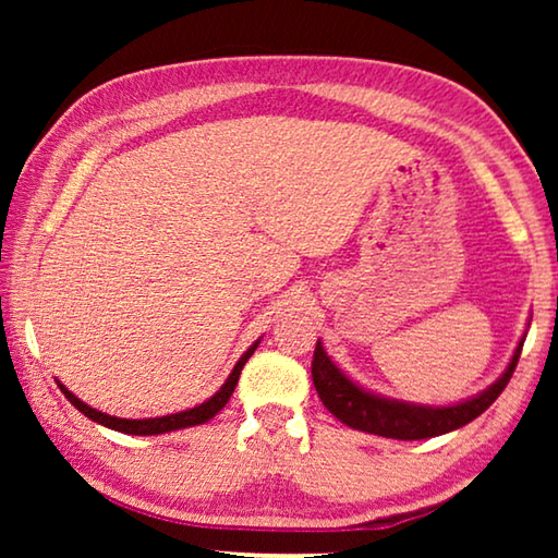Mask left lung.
Returning <instances> with one entry per match:
<instances>
[{"mask_svg":"<svg viewBox=\"0 0 558 558\" xmlns=\"http://www.w3.org/2000/svg\"><path fill=\"white\" fill-rule=\"evenodd\" d=\"M524 339L519 342L517 352L509 362L507 372L475 399L456 405H442V409H430V405H415L403 401H389L381 396H374L369 391L359 389L354 381H349L347 376L337 369L332 359L325 354L323 344L315 347L313 356V381L315 389L323 399L325 409L347 423L349 428L374 433V436L396 438V440H421L450 433L456 428H462L465 423L475 421L480 413H485L489 405L497 401V396L505 391V386L512 379L517 369L519 354H522Z\"/></svg>","mask_w":558,"mask_h":558,"instance_id":"8db88e82","label":"left lung"}]
</instances>
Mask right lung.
<instances>
[{
	"label": "right lung",
	"mask_w": 558,
	"mask_h": 558,
	"mask_svg": "<svg viewBox=\"0 0 558 558\" xmlns=\"http://www.w3.org/2000/svg\"><path fill=\"white\" fill-rule=\"evenodd\" d=\"M258 342L253 344L248 352H245L239 364L233 366V372L229 379H226V384L221 386L219 391H216L209 401H204L202 405H194V409L189 411H182V413H169V415H162V418H140V421H132V418H116V415H108V413H100L96 409H90L88 403H83L81 399H75V396L65 389L63 384L61 391L65 393V399H69L75 409H78L83 415H88L90 421L100 423V426H108L112 430H120V433H128V436H159V433H169V430H179V428H189V426H199V423H206L209 418H214L216 413H219L226 403H229L231 393L235 389V384H239V376H241V369L243 364L248 362L251 354L256 352Z\"/></svg>",
	"instance_id": "right-lung-1"
}]
</instances>
